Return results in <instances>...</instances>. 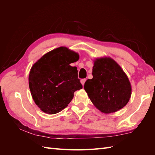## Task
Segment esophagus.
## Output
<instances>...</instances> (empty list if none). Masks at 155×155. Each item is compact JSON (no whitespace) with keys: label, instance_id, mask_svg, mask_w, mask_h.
Wrapping results in <instances>:
<instances>
[{"label":"esophagus","instance_id":"1","mask_svg":"<svg viewBox=\"0 0 155 155\" xmlns=\"http://www.w3.org/2000/svg\"><path fill=\"white\" fill-rule=\"evenodd\" d=\"M86 81H87V79H82L81 80V83L83 86L84 85V84H85V83Z\"/></svg>","mask_w":155,"mask_h":155}]
</instances>
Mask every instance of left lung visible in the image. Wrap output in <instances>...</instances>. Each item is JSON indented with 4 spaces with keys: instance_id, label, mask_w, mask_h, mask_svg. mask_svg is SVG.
I'll list each match as a JSON object with an SVG mask.
<instances>
[{
    "instance_id": "left-lung-1",
    "label": "left lung",
    "mask_w": 155,
    "mask_h": 155,
    "mask_svg": "<svg viewBox=\"0 0 155 155\" xmlns=\"http://www.w3.org/2000/svg\"><path fill=\"white\" fill-rule=\"evenodd\" d=\"M93 78L87 79L84 88L92 104L105 114L125 107L131 96V85L127 75L110 58L97 59L92 69Z\"/></svg>"
}]
</instances>
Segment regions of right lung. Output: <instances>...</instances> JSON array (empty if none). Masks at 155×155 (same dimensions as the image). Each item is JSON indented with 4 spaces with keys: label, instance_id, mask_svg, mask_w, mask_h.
Instances as JSON below:
<instances>
[{
    "label": "right lung",
    "instance_id": "1",
    "mask_svg": "<svg viewBox=\"0 0 155 155\" xmlns=\"http://www.w3.org/2000/svg\"><path fill=\"white\" fill-rule=\"evenodd\" d=\"M78 59V53L61 46L33 65L29 87L33 100L42 111L49 114L59 112L72 101L74 92L83 88L77 68L70 65Z\"/></svg>",
    "mask_w": 155,
    "mask_h": 155
}]
</instances>
